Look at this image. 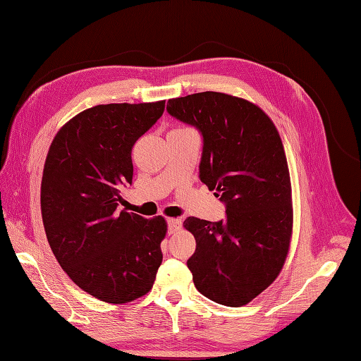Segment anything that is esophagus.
<instances>
[{
    "label": "esophagus",
    "instance_id": "esophagus-1",
    "mask_svg": "<svg viewBox=\"0 0 361 361\" xmlns=\"http://www.w3.org/2000/svg\"><path fill=\"white\" fill-rule=\"evenodd\" d=\"M167 229L171 233L181 229V220L180 219H167Z\"/></svg>",
    "mask_w": 361,
    "mask_h": 361
}]
</instances>
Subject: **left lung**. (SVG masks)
Instances as JSON below:
<instances>
[{"instance_id": "obj_1", "label": "left lung", "mask_w": 361, "mask_h": 361, "mask_svg": "<svg viewBox=\"0 0 361 361\" xmlns=\"http://www.w3.org/2000/svg\"><path fill=\"white\" fill-rule=\"evenodd\" d=\"M167 112L203 137L200 180L226 206V219L189 216L197 247L188 259L195 288L215 303L243 306L280 274L292 233V198L281 138L258 106L200 92L167 102Z\"/></svg>"}]
</instances>
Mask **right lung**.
<instances>
[{
  "mask_svg": "<svg viewBox=\"0 0 361 361\" xmlns=\"http://www.w3.org/2000/svg\"><path fill=\"white\" fill-rule=\"evenodd\" d=\"M163 112L164 102L86 109L46 158L41 214L50 249L77 286L107 303L147 294L163 262V216L118 211L132 184V147Z\"/></svg>",
  "mask_w": 361,
  "mask_h": 361,
  "instance_id": "right-lung-1",
  "label": "right lung"
}]
</instances>
